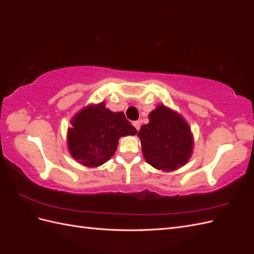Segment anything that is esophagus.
<instances>
[{
  "mask_svg": "<svg viewBox=\"0 0 254 254\" xmlns=\"http://www.w3.org/2000/svg\"><path fill=\"white\" fill-rule=\"evenodd\" d=\"M133 126L135 127V129L137 130V131H139L140 128H141V123L139 121H135V122H133Z\"/></svg>",
  "mask_w": 254,
  "mask_h": 254,
  "instance_id": "1",
  "label": "esophagus"
}]
</instances>
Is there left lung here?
<instances>
[{
	"instance_id": "left-lung-1",
	"label": "left lung",
	"mask_w": 254,
	"mask_h": 254,
	"mask_svg": "<svg viewBox=\"0 0 254 254\" xmlns=\"http://www.w3.org/2000/svg\"><path fill=\"white\" fill-rule=\"evenodd\" d=\"M137 135L146 162L158 170L174 171L190 159L193 139L187 122L179 114L159 106Z\"/></svg>"
}]
</instances>
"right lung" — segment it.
Segmentation results:
<instances>
[{
	"label": "right lung",
	"mask_w": 254,
	"mask_h": 254,
	"mask_svg": "<svg viewBox=\"0 0 254 254\" xmlns=\"http://www.w3.org/2000/svg\"><path fill=\"white\" fill-rule=\"evenodd\" d=\"M71 123L68 149L75 160L90 167L107 162L117 150L121 136L136 133L124 113L106 109L104 103L82 109Z\"/></svg>",
	"instance_id": "obj_1"
}]
</instances>
